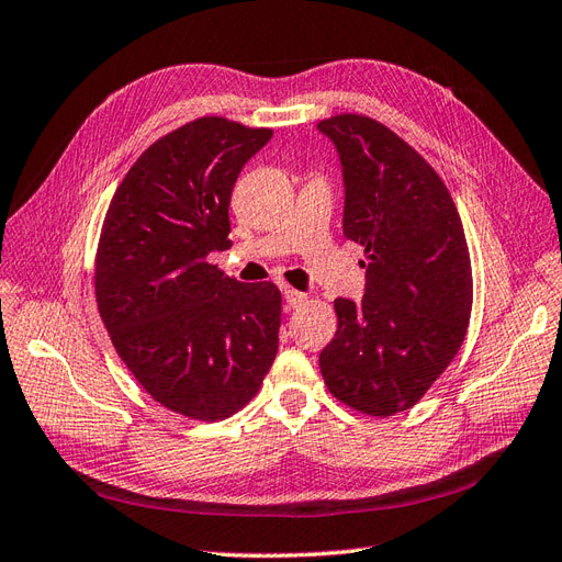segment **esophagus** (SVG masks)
Here are the masks:
<instances>
[{
  "instance_id": "1",
  "label": "esophagus",
  "mask_w": 562,
  "mask_h": 562,
  "mask_svg": "<svg viewBox=\"0 0 562 562\" xmlns=\"http://www.w3.org/2000/svg\"><path fill=\"white\" fill-rule=\"evenodd\" d=\"M284 301H286V306H290V308H301L303 303L308 301V294L292 290V286H284Z\"/></svg>"
}]
</instances>
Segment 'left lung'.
I'll return each instance as SVG.
<instances>
[{
    "label": "left lung",
    "mask_w": 562,
    "mask_h": 562,
    "mask_svg": "<svg viewBox=\"0 0 562 562\" xmlns=\"http://www.w3.org/2000/svg\"><path fill=\"white\" fill-rule=\"evenodd\" d=\"M344 167V235L364 247L362 303L336 299L319 352L329 393L370 416L414 407L457 356L473 306L467 235L438 171L381 122L317 124Z\"/></svg>",
    "instance_id": "obj_1"
}]
</instances>
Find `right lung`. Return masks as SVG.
Returning a JSON list of instances; mask_svg holds the SVG:
<instances>
[{
  "label": "right lung",
  "instance_id": "obj_1",
  "mask_svg": "<svg viewBox=\"0 0 562 562\" xmlns=\"http://www.w3.org/2000/svg\"><path fill=\"white\" fill-rule=\"evenodd\" d=\"M272 130L198 117L157 138L110 200L95 303L117 356L162 407L221 422L259 393L278 352L282 294L210 263L231 247V192Z\"/></svg>",
  "mask_w": 562,
  "mask_h": 562
}]
</instances>
